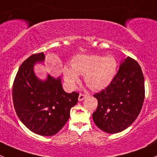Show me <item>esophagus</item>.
Returning <instances> with one entry per match:
<instances>
[{"label": "esophagus", "mask_w": 157, "mask_h": 157, "mask_svg": "<svg viewBox=\"0 0 157 157\" xmlns=\"http://www.w3.org/2000/svg\"><path fill=\"white\" fill-rule=\"evenodd\" d=\"M86 97V95H85V94H80L79 96H78V101H82Z\"/></svg>", "instance_id": "esophagus-1"}]
</instances>
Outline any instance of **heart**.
Returning <instances> with one entry per match:
<instances>
[{"instance_id": "1", "label": "heart", "mask_w": 157, "mask_h": 157, "mask_svg": "<svg viewBox=\"0 0 157 157\" xmlns=\"http://www.w3.org/2000/svg\"><path fill=\"white\" fill-rule=\"evenodd\" d=\"M117 71V62L113 56L97 55H77L71 62V67L63 68L64 78L68 87L73 89L78 75H84V81L90 89L102 90L109 86Z\"/></svg>"}]
</instances>
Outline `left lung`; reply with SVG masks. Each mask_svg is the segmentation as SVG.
<instances>
[{
  "instance_id": "8db88e82",
  "label": "left lung",
  "mask_w": 157,
  "mask_h": 157,
  "mask_svg": "<svg viewBox=\"0 0 157 157\" xmlns=\"http://www.w3.org/2000/svg\"><path fill=\"white\" fill-rule=\"evenodd\" d=\"M93 96L98 107L92 119L101 130L117 133L129 127L140 114L145 97L144 77L138 62L125 59L110 85Z\"/></svg>"
}]
</instances>
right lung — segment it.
Listing matches in <instances>:
<instances>
[{
    "label": "right lung",
    "mask_w": 157,
    "mask_h": 157,
    "mask_svg": "<svg viewBox=\"0 0 157 157\" xmlns=\"http://www.w3.org/2000/svg\"><path fill=\"white\" fill-rule=\"evenodd\" d=\"M44 58L43 52L34 54L21 64L14 78L12 97L22 123L35 133L49 136L65 126L79 94L65 92L60 77L48 75L43 81L35 75L34 66L44 62Z\"/></svg>",
    "instance_id": "right-lung-1"
}]
</instances>
